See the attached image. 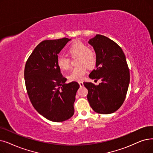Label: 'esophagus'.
<instances>
[{"mask_svg":"<svg viewBox=\"0 0 153 153\" xmlns=\"http://www.w3.org/2000/svg\"><path fill=\"white\" fill-rule=\"evenodd\" d=\"M78 83H79V85H80V87H82V86L84 85L83 82H82V81H79V82H78Z\"/></svg>","mask_w":153,"mask_h":153,"instance_id":"obj_1","label":"esophagus"}]
</instances>
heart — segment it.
Listing matches in <instances>:
<instances>
[{
  "label": "heart",
  "instance_id": "obj_1",
  "mask_svg": "<svg viewBox=\"0 0 153 153\" xmlns=\"http://www.w3.org/2000/svg\"><path fill=\"white\" fill-rule=\"evenodd\" d=\"M69 54L73 57L77 56V67L73 69L68 76L71 81H79L84 78L88 71V67L94 68L97 62L96 52L90 49L89 45L82 41H76L68 49ZM57 65L61 70H68L70 68V59L64 56H59L57 59Z\"/></svg>",
  "mask_w": 153,
  "mask_h": 153
}]
</instances>
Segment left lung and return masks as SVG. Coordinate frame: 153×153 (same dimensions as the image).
Listing matches in <instances>:
<instances>
[{"instance_id": "8db88e82", "label": "left lung", "mask_w": 153, "mask_h": 153, "mask_svg": "<svg viewBox=\"0 0 153 153\" xmlns=\"http://www.w3.org/2000/svg\"><path fill=\"white\" fill-rule=\"evenodd\" d=\"M89 43L97 56L96 68L89 76L102 82L98 85L84 82L88 100L96 112L111 114L120 108L127 94L130 75L126 56L120 46L104 36L97 34Z\"/></svg>"}]
</instances>
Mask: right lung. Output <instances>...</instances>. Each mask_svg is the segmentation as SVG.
<instances>
[{"label": "right lung", "instance_id": "1", "mask_svg": "<svg viewBox=\"0 0 153 153\" xmlns=\"http://www.w3.org/2000/svg\"><path fill=\"white\" fill-rule=\"evenodd\" d=\"M71 39L45 40L39 43L26 61L24 79L33 107L45 118L62 122L74 113V103L79 88L77 82L65 84L57 65L58 54Z\"/></svg>", "mask_w": 153, "mask_h": 153}]
</instances>
